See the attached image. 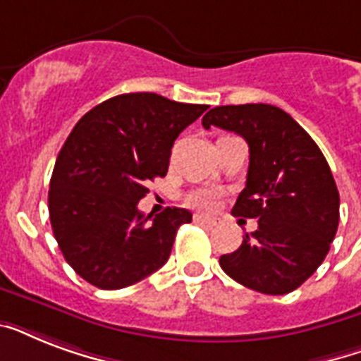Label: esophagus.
I'll return each instance as SVG.
<instances>
[{"label":"esophagus","instance_id":"esophagus-1","mask_svg":"<svg viewBox=\"0 0 361 361\" xmlns=\"http://www.w3.org/2000/svg\"><path fill=\"white\" fill-rule=\"evenodd\" d=\"M195 221H197V223H200V225H206V226L217 225V221L212 219V217H204V215H195Z\"/></svg>","mask_w":361,"mask_h":361}]
</instances>
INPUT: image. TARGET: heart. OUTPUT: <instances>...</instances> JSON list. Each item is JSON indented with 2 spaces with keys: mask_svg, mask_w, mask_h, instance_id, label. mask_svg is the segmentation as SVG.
I'll use <instances>...</instances> for the list:
<instances>
[{
  "mask_svg": "<svg viewBox=\"0 0 361 361\" xmlns=\"http://www.w3.org/2000/svg\"><path fill=\"white\" fill-rule=\"evenodd\" d=\"M187 204L192 206L195 209H200V212H212L217 204V192L214 189H195L187 195Z\"/></svg>",
  "mask_w": 361,
  "mask_h": 361,
  "instance_id": "heart-1",
  "label": "heart"
}]
</instances>
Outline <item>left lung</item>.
<instances>
[{"label": "left lung", "instance_id": "8db88e82", "mask_svg": "<svg viewBox=\"0 0 361 361\" xmlns=\"http://www.w3.org/2000/svg\"><path fill=\"white\" fill-rule=\"evenodd\" d=\"M249 144L245 189L232 215L258 219L223 271L262 294H288L326 258L339 225V191L328 161L302 125L274 104L215 106L202 118Z\"/></svg>", "mask_w": 361, "mask_h": 361}]
</instances>
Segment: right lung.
Instances as JSON below:
<instances>
[{
  "label": "right lung",
  "instance_id": "obj_1",
  "mask_svg": "<svg viewBox=\"0 0 361 361\" xmlns=\"http://www.w3.org/2000/svg\"><path fill=\"white\" fill-rule=\"evenodd\" d=\"M208 104L176 103L157 93H123L97 104L71 130L54 166L48 212L69 266L103 290L157 271L176 232L192 215L138 212L147 181L169 172L174 140Z\"/></svg>",
  "mask_w": 361,
  "mask_h": 361
}]
</instances>
